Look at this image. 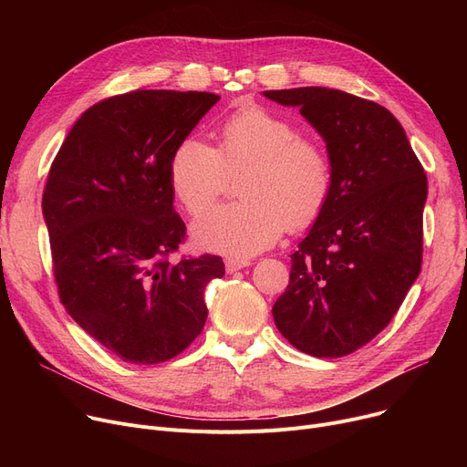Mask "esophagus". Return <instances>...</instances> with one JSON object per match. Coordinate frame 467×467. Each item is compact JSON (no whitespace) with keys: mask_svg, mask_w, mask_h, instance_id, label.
<instances>
[{"mask_svg":"<svg viewBox=\"0 0 467 467\" xmlns=\"http://www.w3.org/2000/svg\"><path fill=\"white\" fill-rule=\"evenodd\" d=\"M250 265H252V263H250L248 259H227L225 268H227L229 275H233V273L242 271V268H246V266H250Z\"/></svg>","mask_w":467,"mask_h":467,"instance_id":"esophagus-1","label":"esophagus"}]
</instances>
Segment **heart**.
<instances>
[{
  "label": "heart",
  "instance_id": "obj_1",
  "mask_svg": "<svg viewBox=\"0 0 467 467\" xmlns=\"http://www.w3.org/2000/svg\"><path fill=\"white\" fill-rule=\"evenodd\" d=\"M219 150L189 138L170 162V183L182 206L199 215L223 191L227 171L244 164V201L210 210L192 223L201 250L250 257L291 229H303L322 213L331 192V164L320 145L301 138L289 119L261 106L233 113L221 127Z\"/></svg>",
  "mask_w": 467,
  "mask_h": 467
}]
</instances>
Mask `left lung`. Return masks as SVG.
I'll use <instances>...</instances> for the list:
<instances>
[{"instance_id":"left-lung-1","label":"left lung","mask_w":467,"mask_h":467,"mask_svg":"<svg viewBox=\"0 0 467 467\" xmlns=\"http://www.w3.org/2000/svg\"><path fill=\"white\" fill-rule=\"evenodd\" d=\"M263 96L299 108L331 164L329 199L291 254L275 324L308 356H347L389 324L420 275L428 178L400 120L375 102L326 87Z\"/></svg>"}]
</instances>
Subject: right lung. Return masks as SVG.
I'll return each instance as SVG.
<instances>
[{"mask_svg": "<svg viewBox=\"0 0 467 467\" xmlns=\"http://www.w3.org/2000/svg\"><path fill=\"white\" fill-rule=\"evenodd\" d=\"M219 100L212 92L134 90L88 108L51 166L43 217L60 301L122 361L183 352L208 317L204 287L223 259L171 263L185 236L170 162Z\"/></svg>", "mask_w": 467, "mask_h": 467, "instance_id": "obj_1", "label": "right lung"}]
</instances>
